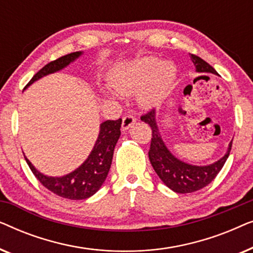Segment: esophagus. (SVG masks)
<instances>
[{
    "label": "esophagus",
    "instance_id": "1",
    "mask_svg": "<svg viewBox=\"0 0 253 253\" xmlns=\"http://www.w3.org/2000/svg\"><path fill=\"white\" fill-rule=\"evenodd\" d=\"M134 122H136V119H134L133 116H131V115L124 116L123 120H122V129H123V131L129 130L130 127L133 126Z\"/></svg>",
    "mask_w": 253,
    "mask_h": 253
}]
</instances>
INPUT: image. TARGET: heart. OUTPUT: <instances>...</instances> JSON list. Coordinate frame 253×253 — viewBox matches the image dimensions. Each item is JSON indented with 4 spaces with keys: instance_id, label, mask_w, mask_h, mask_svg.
<instances>
[{
    "instance_id": "obj_1",
    "label": "heart",
    "mask_w": 253,
    "mask_h": 253,
    "mask_svg": "<svg viewBox=\"0 0 253 253\" xmlns=\"http://www.w3.org/2000/svg\"><path fill=\"white\" fill-rule=\"evenodd\" d=\"M177 77V68L172 62L159 60L154 56L138 58L113 71L109 83L114 90L122 95L139 92L137 101L144 109H152L160 105ZM112 89L103 93L112 99L117 93Z\"/></svg>"
}]
</instances>
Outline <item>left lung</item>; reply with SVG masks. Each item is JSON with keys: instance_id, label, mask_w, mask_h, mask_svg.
I'll use <instances>...</instances> for the list:
<instances>
[{"instance_id": "8db88e82", "label": "left lung", "mask_w": 253, "mask_h": 253, "mask_svg": "<svg viewBox=\"0 0 253 253\" xmlns=\"http://www.w3.org/2000/svg\"><path fill=\"white\" fill-rule=\"evenodd\" d=\"M191 60L196 68V72L198 74H213L219 76L215 69L200 57L191 55ZM141 121L147 123L152 129L151 148L148 152L152 167L157 172L159 178L176 193H191L205 188L215 178L229 157L233 140L228 145L226 153L213 164L204 166L189 164L175 157L169 151L159 130L155 110H152L146 115L141 116Z\"/></svg>"}]
</instances>
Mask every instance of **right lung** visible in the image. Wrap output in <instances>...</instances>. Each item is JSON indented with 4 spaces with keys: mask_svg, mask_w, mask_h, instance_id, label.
I'll return each instance as SVG.
<instances>
[{
    "mask_svg": "<svg viewBox=\"0 0 253 253\" xmlns=\"http://www.w3.org/2000/svg\"><path fill=\"white\" fill-rule=\"evenodd\" d=\"M83 54L84 51H76L44 65L39 72L33 76L26 87L42 77L63 70L69 64L74 63ZM121 124H122L121 119L116 121L108 120L100 124L98 138L88 157L75 170L63 176L44 175L43 172L39 171L34 167L32 162L25 155L24 157L34 176L49 191L62 198L71 200L87 199L98 192L106 181L110 166H112L114 148L121 136Z\"/></svg>",
    "mask_w": 253,
    "mask_h": 253,
    "instance_id": "right-lung-1",
    "label": "right lung"
}]
</instances>
